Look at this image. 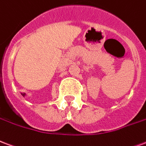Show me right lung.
<instances>
[{"label": "right lung", "instance_id": "obj_1", "mask_svg": "<svg viewBox=\"0 0 146 146\" xmlns=\"http://www.w3.org/2000/svg\"><path fill=\"white\" fill-rule=\"evenodd\" d=\"M21 95H22V96H23V97H25L26 94H25V93H21Z\"/></svg>", "mask_w": 146, "mask_h": 146}]
</instances>
